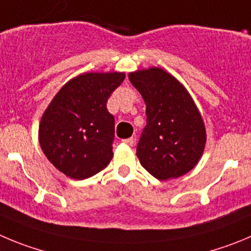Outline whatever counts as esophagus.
<instances>
[{"label": "esophagus", "mask_w": 251, "mask_h": 251, "mask_svg": "<svg viewBox=\"0 0 251 251\" xmlns=\"http://www.w3.org/2000/svg\"><path fill=\"white\" fill-rule=\"evenodd\" d=\"M123 142H124V144L128 145V146H132L133 142H135V140H133V137H128V139L123 140Z\"/></svg>", "instance_id": "obj_1"}]
</instances>
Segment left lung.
I'll use <instances>...</instances> for the list:
<instances>
[{
    "instance_id": "1",
    "label": "left lung",
    "mask_w": 251,
    "mask_h": 251,
    "mask_svg": "<svg viewBox=\"0 0 251 251\" xmlns=\"http://www.w3.org/2000/svg\"><path fill=\"white\" fill-rule=\"evenodd\" d=\"M146 104V126L136 154L147 172L165 181L186 175L205 145L202 116L186 89L160 68L128 75Z\"/></svg>"
}]
</instances>
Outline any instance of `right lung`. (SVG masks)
<instances>
[{
  "mask_svg": "<svg viewBox=\"0 0 251 251\" xmlns=\"http://www.w3.org/2000/svg\"><path fill=\"white\" fill-rule=\"evenodd\" d=\"M125 79L124 73H86L68 81L43 114L39 144L65 176L86 179L112 158L115 119L106 102Z\"/></svg>",
  "mask_w": 251,
  "mask_h": 251,
  "instance_id": "add662e5",
  "label": "right lung"
}]
</instances>
